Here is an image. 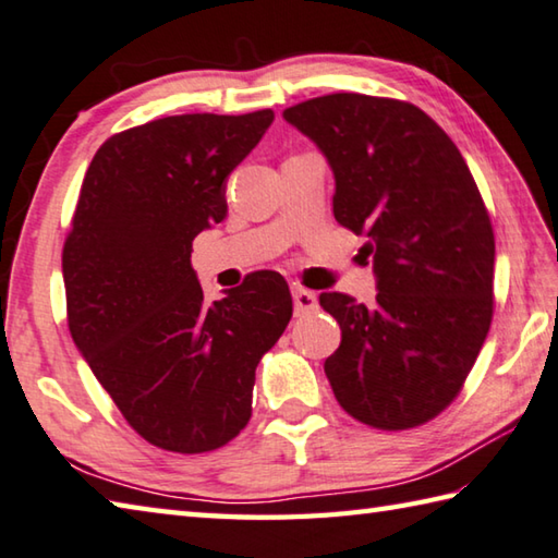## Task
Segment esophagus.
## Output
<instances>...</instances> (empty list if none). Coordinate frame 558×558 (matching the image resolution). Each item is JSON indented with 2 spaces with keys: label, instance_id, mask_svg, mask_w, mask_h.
Wrapping results in <instances>:
<instances>
[{
  "label": "esophagus",
  "instance_id": "obj_1",
  "mask_svg": "<svg viewBox=\"0 0 558 558\" xmlns=\"http://www.w3.org/2000/svg\"><path fill=\"white\" fill-rule=\"evenodd\" d=\"M292 302H295V314H310L317 310V295L302 286H292Z\"/></svg>",
  "mask_w": 558,
  "mask_h": 558
}]
</instances>
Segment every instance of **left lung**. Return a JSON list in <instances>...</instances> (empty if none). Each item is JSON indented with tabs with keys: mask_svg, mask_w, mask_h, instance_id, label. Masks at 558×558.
Listing matches in <instances>:
<instances>
[{
	"mask_svg": "<svg viewBox=\"0 0 558 558\" xmlns=\"http://www.w3.org/2000/svg\"><path fill=\"white\" fill-rule=\"evenodd\" d=\"M329 160L333 217L366 236L378 295L319 305L341 327L324 373L343 410L412 429L461 392L493 319L495 236L469 166L437 121L400 99L337 93L282 111Z\"/></svg>",
	"mask_w": 558,
	"mask_h": 558,
	"instance_id": "8db88e82",
	"label": "left lung"
}]
</instances>
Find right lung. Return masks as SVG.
Here are the masks:
<instances>
[{"label": "right lung", "instance_id": "obj_1", "mask_svg": "<svg viewBox=\"0 0 558 558\" xmlns=\"http://www.w3.org/2000/svg\"><path fill=\"white\" fill-rule=\"evenodd\" d=\"M272 111L180 114L109 136L63 246L68 327L124 420L158 449L205 453L251 420L263 353L292 317L286 278L258 270L205 300L192 241L227 217V178Z\"/></svg>", "mask_w": 558, "mask_h": 558}]
</instances>
